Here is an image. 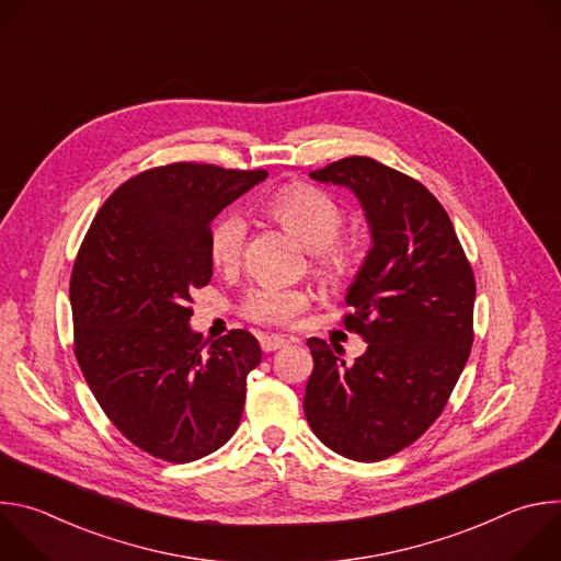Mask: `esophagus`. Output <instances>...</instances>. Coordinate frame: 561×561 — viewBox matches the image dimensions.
I'll use <instances>...</instances> for the list:
<instances>
[{
    "mask_svg": "<svg viewBox=\"0 0 561 561\" xmlns=\"http://www.w3.org/2000/svg\"><path fill=\"white\" fill-rule=\"evenodd\" d=\"M286 344H288V340L282 337V335H262L260 337V346H262L264 353H273V351H277V348H282Z\"/></svg>",
    "mask_w": 561,
    "mask_h": 561,
    "instance_id": "34e87169",
    "label": "esophagus"
}]
</instances>
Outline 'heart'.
I'll use <instances>...</instances> for the list:
<instances>
[{"mask_svg":"<svg viewBox=\"0 0 561 561\" xmlns=\"http://www.w3.org/2000/svg\"><path fill=\"white\" fill-rule=\"evenodd\" d=\"M268 213L286 226L308 251H312L319 277L340 282L353 271L357 247L351 237H340L344 208L333 195L312 184H290L268 202ZM247 234L249 224L244 215L234 210L224 213L208 237L213 264L224 271L234 268L242 260ZM308 301L310 297L301 288L262 284L249 293L244 312L260 324L282 327L290 324L299 312H304Z\"/></svg>","mask_w":561,"mask_h":561,"instance_id":"obj_1","label":"heart"}]
</instances>
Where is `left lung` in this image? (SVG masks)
I'll return each instance as SVG.
<instances>
[{
  "mask_svg": "<svg viewBox=\"0 0 561 561\" xmlns=\"http://www.w3.org/2000/svg\"><path fill=\"white\" fill-rule=\"evenodd\" d=\"M312 180L351 188L373 247L348 288L344 327L368 344L346 364L310 337L304 413L331 450L379 461L442 415L472 346L474 275L437 197L370 157H344Z\"/></svg>",
  "mask_w": 561,
  "mask_h": 561,
  "instance_id": "obj_1",
  "label": "left lung"
}]
</instances>
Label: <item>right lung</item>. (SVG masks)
Listing matches in <instances>:
<instances>
[{
    "instance_id": "1",
    "label": "right lung",
    "mask_w": 561,
    "mask_h": 561,
    "mask_svg": "<svg viewBox=\"0 0 561 561\" xmlns=\"http://www.w3.org/2000/svg\"><path fill=\"white\" fill-rule=\"evenodd\" d=\"M266 175L193 162L144 171L104 202L79 247L77 364L113 426L152 457H206L242 420L260 342L237 329L204 351L191 293L213 277V219Z\"/></svg>"
}]
</instances>
